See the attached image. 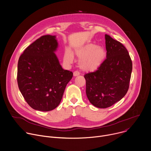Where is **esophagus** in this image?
Listing matches in <instances>:
<instances>
[{
  "label": "esophagus",
  "instance_id": "34e87169",
  "mask_svg": "<svg viewBox=\"0 0 151 151\" xmlns=\"http://www.w3.org/2000/svg\"><path fill=\"white\" fill-rule=\"evenodd\" d=\"M79 72H78V71H75L74 72H73V76H78V75H79Z\"/></svg>",
  "mask_w": 151,
  "mask_h": 151
}]
</instances>
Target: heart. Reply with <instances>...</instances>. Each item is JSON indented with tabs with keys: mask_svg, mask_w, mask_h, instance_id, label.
Instances as JSON below:
<instances>
[{
	"mask_svg": "<svg viewBox=\"0 0 151 151\" xmlns=\"http://www.w3.org/2000/svg\"><path fill=\"white\" fill-rule=\"evenodd\" d=\"M75 54L80 60V69L84 72H91L96 70L102 64L106 57V51L101 47L90 44L76 50ZM64 60L66 63H72L73 56L69 50L64 53Z\"/></svg>",
	"mask_w": 151,
	"mask_h": 151,
	"instance_id": "obj_1",
	"label": "heart"
}]
</instances>
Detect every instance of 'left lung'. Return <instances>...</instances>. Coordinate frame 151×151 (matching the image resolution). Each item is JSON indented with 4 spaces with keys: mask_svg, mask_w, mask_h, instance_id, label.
I'll return each mask as SVG.
<instances>
[{
    "mask_svg": "<svg viewBox=\"0 0 151 151\" xmlns=\"http://www.w3.org/2000/svg\"><path fill=\"white\" fill-rule=\"evenodd\" d=\"M106 58L94 72L85 74L86 94L99 108H107L121 100L129 88L132 61L121 42L105 35Z\"/></svg>",
    "mask_w": 151,
    "mask_h": 151,
    "instance_id": "8db88e82",
    "label": "left lung"
}]
</instances>
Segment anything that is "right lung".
<instances>
[{
  "label": "right lung",
  "mask_w": 151,
  "mask_h": 151,
  "mask_svg": "<svg viewBox=\"0 0 151 151\" xmlns=\"http://www.w3.org/2000/svg\"><path fill=\"white\" fill-rule=\"evenodd\" d=\"M55 36L44 35L36 40L19 58L17 82L19 90L33 109L47 112L59 105L73 73L64 70L54 53Z\"/></svg>",
  "instance_id": "obj_1"
}]
</instances>
